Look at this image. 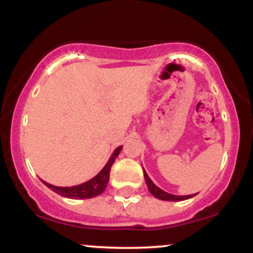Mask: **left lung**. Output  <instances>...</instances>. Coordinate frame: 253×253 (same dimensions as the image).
I'll return each instance as SVG.
<instances>
[{
  "label": "left lung",
  "mask_w": 253,
  "mask_h": 253,
  "mask_svg": "<svg viewBox=\"0 0 253 253\" xmlns=\"http://www.w3.org/2000/svg\"><path fill=\"white\" fill-rule=\"evenodd\" d=\"M144 177H145V182H146L147 188H149L150 193L159 200H164V201H183V200L191 199V197H194L196 195V194H193V195H184V196H183V195L182 196L172 195V194L167 193V191L162 190L161 188L157 187L155 183L151 181V178L149 177V175H147L146 171H145V170H144Z\"/></svg>",
  "instance_id": "8db88e82"
}]
</instances>
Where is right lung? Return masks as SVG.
I'll return each instance as SVG.
<instances>
[{
    "mask_svg": "<svg viewBox=\"0 0 253 253\" xmlns=\"http://www.w3.org/2000/svg\"><path fill=\"white\" fill-rule=\"evenodd\" d=\"M123 146H119L115 149L114 152L112 153L110 158L107 162V164L104 165L103 169L97 173L96 176L92 177L89 181L82 183V184L74 185V187H56V185H52L50 183L42 181L43 184L47 188H50L51 190H53L54 193H57L58 195L68 197V199H75V200H84V199H91L100 194H102L106 190L107 184L109 181V172L110 168H112L113 163L115 162L119 153H120Z\"/></svg>",
    "mask_w": 253,
    "mask_h": 253,
    "instance_id": "obj_1",
    "label": "right lung"
}]
</instances>
